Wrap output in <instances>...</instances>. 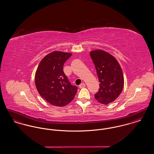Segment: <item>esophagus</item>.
Instances as JSON below:
<instances>
[{"label": "esophagus", "mask_w": 154, "mask_h": 154, "mask_svg": "<svg viewBox=\"0 0 154 154\" xmlns=\"http://www.w3.org/2000/svg\"><path fill=\"white\" fill-rule=\"evenodd\" d=\"M85 87V84H84V83H82V84H81L80 85V86H79V87L80 88H84Z\"/></svg>", "instance_id": "obj_1"}]
</instances>
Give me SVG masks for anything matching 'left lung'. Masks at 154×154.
I'll use <instances>...</instances> for the list:
<instances>
[{"label":"left lung","instance_id":"1","mask_svg":"<svg viewBox=\"0 0 154 154\" xmlns=\"http://www.w3.org/2000/svg\"><path fill=\"white\" fill-rule=\"evenodd\" d=\"M99 81V91L95 98L99 102L108 104L114 101L122 91L124 79L121 67L112 55L103 50L90 52Z\"/></svg>","mask_w":154,"mask_h":154}]
</instances>
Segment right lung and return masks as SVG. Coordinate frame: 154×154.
<instances>
[{"label": "right lung", "instance_id": "1", "mask_svg": "<svg viewBox=\"0 0 154 154\" xmlns=\"http://www.w3.org/2000/svg\"><path fill=\"white\" fill-rule=\"evenodd\" d=\"M72 54L54 51L46 55L39 63L35 74L38 92L52 105L62 107L74 97L77 87L71 85L63 67Z\"/></svg>", "mask_w": 154, "mask_h": 154}]
</instances>
